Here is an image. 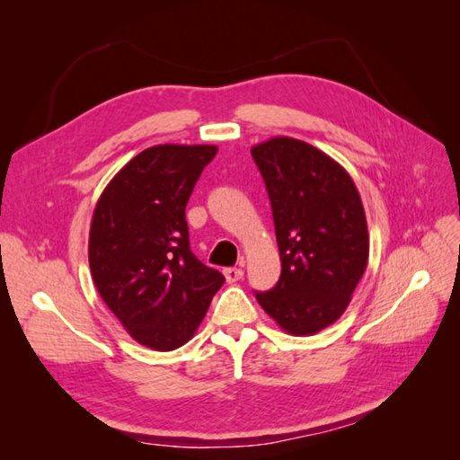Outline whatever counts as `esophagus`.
Instances as JSON below:
<instances>
[{"label":"esophagus","instance_id":"1","mask_svg":"<svg viewBox=\"0 0 460 460\" xmlns=\"http://www.w3.org/2000/svg\"><path fill=\"white\" fill-rule=\"evenodd\" d=\"M225 278H226V282H238L243 278V270L238 267H228V269H225Z\"/></svg>","mask_w":460,"mask_h":460}]
</instances>
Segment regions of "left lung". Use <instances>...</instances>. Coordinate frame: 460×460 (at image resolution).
I'll use <instances>...</instances> for the list:
<instances>
[{
	"label": "left lung",
	"instance_id": "8db88e82",
	"mask_svg": "<svg viewBox=\"0 0 460 460\" xmlns=\"http://www.w3.org/2000/svg\"><path fill=\"white\" fill-rule=\"evenodd\" d=\"M272 207L282 272L255 291L261 307L294 336H313L343 314L368 262L363 201L326 153L294 137L252 149Z\"/></svg>",
	"mask_w": 460,
	"mask_h": 460
}]
</instances>
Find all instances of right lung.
<instances>
[{"mask_svg": "<svg viewBox=\"0 0 460 460\" xmlns=\"http://www.w3.org/2000/svg\"><path fill=\"white\" fill-rule=\"evenodd\" d=\"M215 146H153L124 164L95 205L88 259L102 299L157 351L184 345L225 276L190 249L186 205Z\"/></svg>", "mask_w": 460, "mask_h": 460, "instance_id": "right-lung-1", "label": "right lung"}]
</instances>
